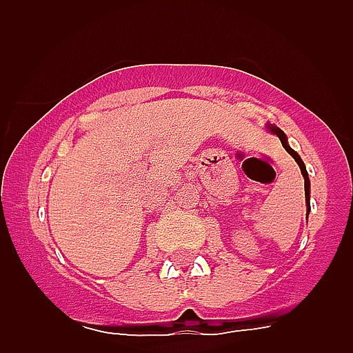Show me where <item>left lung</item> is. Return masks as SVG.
I'll use <instances>...</instances> for the list:
<instances>
[{"label": "left lung", "mask_w": 353, "mask_h": 353, "mask_svg": "<svg viewBox=\"0 0 353 353\" xmlns=\"http://www.w3.org/2000/svg\"><path fill=\"white\" fill-rule=\"evenodd\" d=\"M269 129L272 130L274 134H276L277 138L281 139V145H283V148L286 150V152H288L290 155H292L293 159H295V162H297L299 164V168H301V171H302V176H304V191H305V201H307V212H310V176H307V171H305V166H304V162H302V159L299 157V154L297 152H295V150H292L288 146V141H286V136H285V132H283L281 129H277V127H274V125H269Z\"/></svg>", "instance_id": "8db88e82"}]
</instances>
